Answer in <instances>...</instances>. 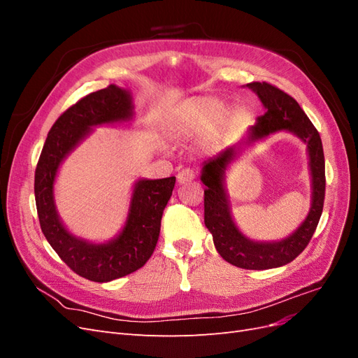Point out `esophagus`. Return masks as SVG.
<instances>
[{
  "instance_id": "1",
  "label": "esophagus",
  "mask_w": 358,
  "mask_h": 358,
  "mask_svg": "<svg viewBox=\"0 0 358 358\" xmlns=\"http://www.w3.org/2000/svg\"><path fill=\"white\" fill-rule=\"evenodd\" d=\"M194 178H196V173H194L192 169H182L178 173V182L180 183V185H183V183L191 182Z\"/></svg>"
}]
</instances>
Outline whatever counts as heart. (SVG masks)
<instances>
[{
    "label": "heart",
    "mask_w": 358,
    "mask_h": 358,
    "mask_svg": "<svg viewBox=\"0 0 358 358\" xmlns=\"http://www.w3.org/2000/svg\"><path fill=\"white\" fill-rule=\"evenodd\" d=\"M218 112V103L212 99H191L176 110L170 124L171 133L178 137H192L208 127Z\"/></svg>",
    "instance_id": "b5f03b06"
}]
</instances>
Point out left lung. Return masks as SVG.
Returning a JSON list of instances; mask_svg holds the SVG:
<instances>
[{
  "label": "left lung",
  "mask_w": 358,
  "mask_h": 358,
  "mask_svg": "<svg viewBox=\"0 0 358 358\" xmlns=\"http://www.w3.org/2000/svg\"><path fill=\"white\" fill-rule=\"evenodd\" d=\"M248 86L257 92L267 110L257 117V124L249 129L246 143L279 129L294 133L306 142L312 173V208L305 222L285 241L259 243L246 239L231 220L229 200L224 191V173L239 149L229 148L218 157L204 162L201 169V182L208 187L204 189V224L213 236L216 251L225 262L241 268L266 270L291 263L310 242L326 197V162L320 133L291 95L267 82H251Z\"/></svg>",
  "instance_id": "obj_1"
}]
</instances>
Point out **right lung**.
<instances>
[{
  "label": "right lung",
  "instance_id": "1",
  "mask_svg": "<svg viewBox=\"0 0 358 358\" xmlns=\"http://www.w3.org/2000/svg\"><path fill=\"white\" fill-rule=\"evenodd\" d=\"M131 115V96L115 85L85 95L52 125L37 162L34 194L41 231L74 273L94 282H109L146 264L157 246L162 212L176 178L138 180L122 233L103 245L88 243L66 230L53 203V182L61 161L91 131V127L128 121Z\"/></svg>",
  "mask_w": 358,
  "mask_h": 358
}]
</instances>
